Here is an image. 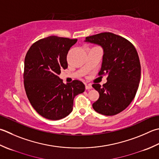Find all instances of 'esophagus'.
Masks as SVG:
<instances>
[{
	"mask_svg": "<svg viewBox=\"0 0 159 159\" xmlns=\"http://www.w3.org/2000/svg\"><path fill=\"white\" fill-rule=\"evenodd\" d=\"M92 85H90V84H85V89H92Z\"/></svg>",
	"mask_w": 159,
	"mask_h": 159,
	"instance_id": "34e87169",
	"label": "esophagus"
}]
</instances>
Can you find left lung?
Listing matches in <instances>:
<instances>
[{
    "label": "left lung",
    "instance_id": "obj_1",
    "mask_svg": "<svg viewBox=\"0 0 159 159\" xmlns=\"http://www.w3.org/2000/svg\"><path fill=\"white\" fill-rule=\"evenodd\" d=\"M85 42L100 45L103 57L99 75H107V83L93 84L99 93L94 110L113 116L126 109L134 98L141 79V64L136 49L129 40L110 32L88 36Z\"/></svg>",
    "mask_w": 159,
    "mask_h": 159
}]
</instances>
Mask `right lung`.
Segmentation results:
<instances>
[{"label": "right lung", "instance_id": "obj_1", "mask_svg": "<svg viewBox=\"0 0 159 159\" xmlns=\"http://www.w3.org/2000/svg\"><path fill=\"white\" fill-rule=\"evenodd\" d=\"M77 39L51 36L30 47L25 58L24 86L28 99L40 116L60 120L72 111L74 98L85 91V85L74 80L65 84L58 77L67 68V55Z\"/></svg>", "mask_w": 159, "mask_h": 159}]
</instances>
